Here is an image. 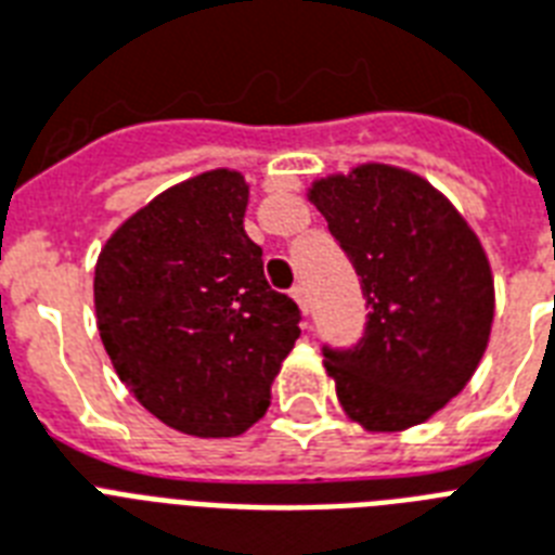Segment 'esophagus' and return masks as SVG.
Returning <instances> with one entry per match:
<instances>
[{"mask_svg": "<svg viewBox=\"0 0 555 555\" xmlns=\"http://www.w3.org/2000/svg\"><path fill=\"white\" fill-rule=\"evenodd\" d=\"M291 296H294V302L299 305V311L308 313V308H311V302H308V291H305V285H294V291H291Z\"/></svg>", "mask_w": 555, "mask_h": 555, "instance_id": "obj_1", "label": "esophagus"}]
</instances>
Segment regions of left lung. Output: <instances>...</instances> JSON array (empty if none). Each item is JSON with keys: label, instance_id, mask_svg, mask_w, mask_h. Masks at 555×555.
<instances>
[{"label": "left lung", "instance_id": "8db88e82", "mask_svg": "<svg viewBox=\"0 0 555 555\" xmlns=\"http://www.w3.org/2000/svg\"><path fill=\"white\" fill-rule=\"evenodd\" d=\"M308 201L369 299L363 343L325 348L339 405L365 431L421 426L464 391L490 346L495 282L481 238L438 186L377 160L317 178Z\"/></svg>", "mask_w": 555, "mask_h": 555}]
</instances>
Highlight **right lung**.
<instances>
[{
	"label": "right lung",
	"mask_w": 555,
	"mask_h": 555,
	"mask_svg": "<svg viewBox=\"0 0 555 555\" xmlns=\"http://www.w3.org/2000/svg\"><path fill=\"white\" fill-rule=\"evenodd\" d=\"M247 195L238 169L186 178L126 218L94 264V317L117 377L192 438L250 429L299 339V308L268 285L244 233Z\"/></svg>",
	"instance_id": "add662e5"
}]
</instances>
